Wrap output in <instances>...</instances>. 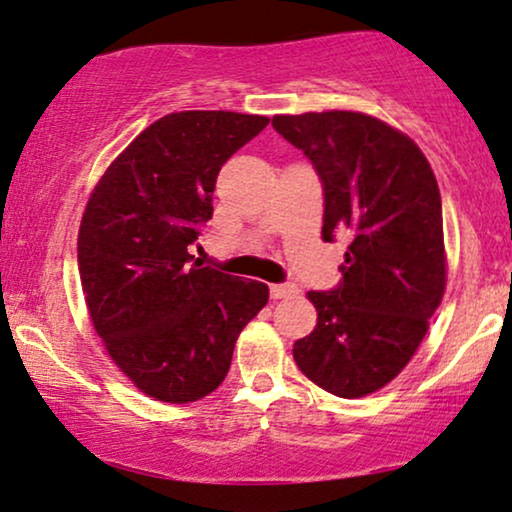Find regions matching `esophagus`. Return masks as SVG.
<instances>
[{
	"label": "esophagus",
	"instance_id": "1",
	"mask_svg": "<svg viewBox=\"0 0 512 512\" xmlns=\"http://www.w3.org/2000/svg\"><path fill=\"white\" fill-rule=\"evenodd\" d=\"M294 292V285H270V299H289V296H294Z\"/></svg>",
	"mask_w": 512,
	"mask_h": 512
}]
</instances>
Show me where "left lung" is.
Segmentation results:
<instances>
[{"mask_svg":"<svg viewBox=\"0 0 512 512\" xmlns=\"http://www.w3.org/2000/svg\"><path fill=\"white\" fill-rule=\"evenodd\" d=\"M273 128L323 182V239L349 242L339 285L308 292L318 325L294 361L330 394L361 399L406 368L444 296L437 178L418 144L365 113L275 116Z\"/></svg>","mask_w":512,"mask_h":512,"instance_id":"left-lung-1","label":"left lung"}]
</instances>
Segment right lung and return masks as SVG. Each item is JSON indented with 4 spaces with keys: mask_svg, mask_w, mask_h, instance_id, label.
I'll list each match as a JSON object with an SVG mask.
<instances>
[{
    "mask_svg": "<svg viewBox=\"0 0 512 512\" xmlns=\"http://www.w3.org/2000/svg\"><path fill=\"white\" fill-rule=\"evenodd\" d=\"M270 123L235 111H180L151 123L106 168L78 232L92 325L151 399L189 403L225 380L268 285L201 268L189 246L213 216L220 166Z\"/></svg>",
    "mask_w": 512,
    "mask_h": 512,
    "instance_id": "obj_1",
    "label": "right lung"
}]
</instances>
